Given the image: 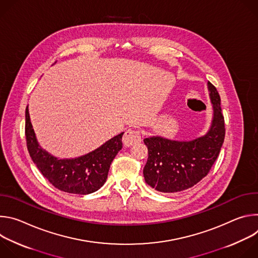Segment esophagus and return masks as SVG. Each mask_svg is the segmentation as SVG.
<instances>
[{
    "label": "esophagus",
    "instance_id": "34e87169",
    "mask_svg": "<svg viewBox=\"0 0 258 258\" xmlns=\"http://www.w3.org/2000/svg\"><path fill=\"white\" fill-rule=\"evenodd\" d=\"M142 140V135L139 131H136V130H127L124 135H123V138H122V142L124 144V146L126 147H130V146H133L135 145L136 143H139L141 142Z\"/></svg>",
    "mask_w": 258,
    "mask_h": 258
}]
</instances>
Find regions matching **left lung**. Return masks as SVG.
Segmentation results:
<instances>
[{
	"mask_svg": "<svg viewBox=\"0 0 258 258\" xmlns=\"http://www.w3.org/2000/svg\"><path fill=\"white\" fill-rule=\"evenodd\" d=\"M213 105V120L209 132L189 142L171 141L161 137L144 140L148 160L144 167L146 182L162 193L185 191L204 178L219 155L225 141V118L216 88L207 83Z\"/></svg>",
	"mask_w": 258,
	"mask_h": 258,
	"instance_id": "left-lung-1",
	"label": "left lung"
}]
</instances>
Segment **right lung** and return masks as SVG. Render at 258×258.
<instances>
[{
    "label": "right lung",
    "instance_id": "obj_1",
    "mask_svg": "<svg viewBox=\"0 0 258 258\" xmlns=\"http://www.w3.org/2000/svg\"><path fill=\"white\" fill-rule=\"evenodd\" d=\"M122 135L115 136L95 151L76 158L57 159L44 151L36 142L25 109V139L28 153L42 174L60 191L87 195L98 191L107 179L111 162L122 148Z\"/></svg>",
    "mask_w": 258,
    "mask_h": 258
}]
</instances>
